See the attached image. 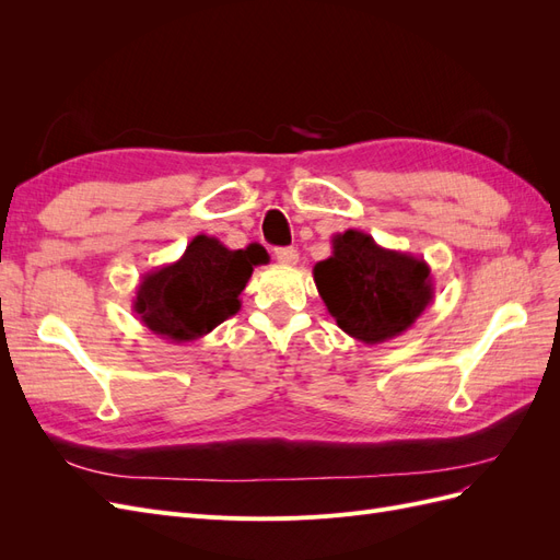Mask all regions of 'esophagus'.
<instances>
[{"instance_id": "obj_1", "label": "esophagus", "mask_w": 560, "mask_h": 560, "mask_svg": "<svg viewBox=\"0 0 560 560\" xmlns=\"http://www.w3.org/2000/svg\"><path fill=\"white\" fill-rule=\"evenodd\" d=\"M276 259L282 266H294L299 261V252L294 247H278L276 249Z\"/></svg>"}]
</instances>
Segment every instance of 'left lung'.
<instances>
[{
	"label": "left lung",
	"mask_w": 560,
	"mask_h": 560,
	"mask_svg": "<svg viewBox=\"0 0 560 560\" xmlns=\"http://www.w3.org/2000/svg\"><path fill=\"white\" fill-rule=\"evenodd\" d=\"M313 278L336 325L366 346L404 334L434 299L425 259L354 229L334 235L331 257L315 264Z\"/></svg>",
	"instance_id": "1"
}]
</instances>
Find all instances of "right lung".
Here are the masks:
<instances>
[{"mask_svg": "<svg viewBox=\"0 0 560 560\" xmlns=\"http://www.w3.org/2000/svg\"><path fill=\"white\" fill-rule=\"evenodd\" d=\"M268 261V252L252 243L229 249L214 235H196L184 254L142 276L132 311L142 325L173 343H189L210 334L241 311V292L254 266Z\"/></svg>", "mask_w": 560, "mask_h": 560, "instance_id": "obj_1", "label": "right lung"}]
</instances>
